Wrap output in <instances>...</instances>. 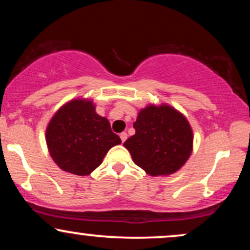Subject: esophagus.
Returning a JSON list of instances; mask_svg holds the SVG:
<instances>
[{
	"mask_svg": "<svg viewBox=\"0 0 250 250\" xmlns=\"http://www.w3.org/2000/svg\"><path fill=\"white\" fill-rule=\"evenodd\" d=\"M120 139H121L122 142H125V140H127V133H125V131H123V133L120 134Z\"/></svg>",
	"mask_w": 250,
	"mask_h": 250,
	"instance_id": "obj_1",
	"label": "esophagus"
}]
</instances>
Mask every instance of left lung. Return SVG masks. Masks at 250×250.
Wrapping results in <instances>:
<instances>
[{"label": "left lung", "mask_w": 250, "mask_h": 250, "mask_svg": "<svg viewBox=\"0 0 250 250\" xmlns=\"http://www.w3.org/2000/svg\"><path fill=\"white\" fill-rule=\"evenodd\" d=\"M135 133L123 143L135 165L151 176L169 175L185 165L193 131L185 116L169 105H148L139 113Z\"/></svg>", "instance_id": "1"}]
</instances>
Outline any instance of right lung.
<instances>
[{"label": "right lung", "mask_w": 250, "mask_h": 250, "mask_svg": "<svg viewBox=\"0 0 250 250\" xmlns=\"http://www.w3.org/2000/svg\"><path fill=\"white\" fill-rule=\"evenodd\" d=\"M50 156L68 173L84 176L101 165L121 139L105 117L96 114L91 101L73 100L54 115L45 131Z\"/></svg>", "instance_id": "add662e5"}]
</instances>
